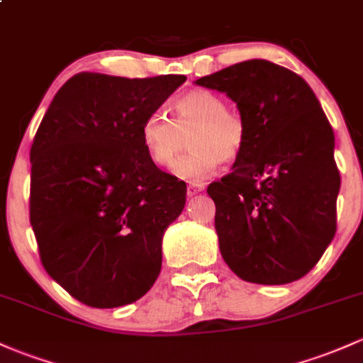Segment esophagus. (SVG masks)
Masks as SVG:
<instances>
[{"instance_id":"esophagus-1","label":"esophagus","mask_w":363,"mask_h":363,"mask_svg":"<svg viewBox=\"0 0 363 363\" xmlns=\"http://www.w3.org/2000/svg\"><path fill=\"white\" fill-rule=\"evenodd\" d=\"M202 190H204V185H202V183H194V182H190L189 186H186V196H189V197L197 196V194L202 192Z\"/></svg>"}]
</instances>
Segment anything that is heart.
Here are the masks:
<instances>
[{
    "label": "heart",
    "mask_w": 363,
    "mask_h": 363,
    "mask_svg": "<svg viewBox=\"0 0 363 363\" xmlns=\"http://www.w3.org/2000/svg\"><path fill=\"white\" fill-rule=\"evenodd\" d=\"M190 135L192 150L174 166L177 174L189 180L211 177L223 161L242 154L247 128L227 102L208 89H192L173 104V121L162 112H150L140 124V140L155 166L169 167L177 161L185 136Z\"/></svg>",
    "instance_id": "b5f03b06"
}]
</instances>
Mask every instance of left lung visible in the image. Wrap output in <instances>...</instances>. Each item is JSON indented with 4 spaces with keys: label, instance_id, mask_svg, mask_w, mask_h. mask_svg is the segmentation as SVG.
Masks as SVG:
<instances>
[{
    "label": "left lung",
    "instance_id": "8db88e82",
    "mask_svg": "<svg viewBox=\"0 0 363 363\" xmlns=\"http://www.w3.org/2000/svg\"><path fill=\"white\" fill-rule=\"evenodd\" d=\"M196 83L227 93L247 128L232 173L208 186L225 263L245 282L301 279L336 233L341 177L320 102L301 76L259 58Z\"/></svg>",
    "mask_w": 363,
    "mask_h": 363
}]
</instances>
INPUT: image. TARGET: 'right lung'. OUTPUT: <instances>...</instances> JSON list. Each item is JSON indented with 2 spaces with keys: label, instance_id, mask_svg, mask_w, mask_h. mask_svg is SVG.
Masks as SVG:
<instances>
[{
  "label": "right lung",
  "instance_id": "obj_1",
  "mask_svg": "<svg viewBox=\"0 0 363 363\" xmlns=\"http://www.w3.org/2000/svg\"><path fill=\"white\" fill-rule=\"evenodd\" d=\"M185 81L79 72L38 128L30 225L45 270L84 305H130L161 274L162 235L186 186L150 161L140 124Z\"/></svg>",
  "mask_w": 363,
  "mask_h": 363
}]
</instances>
